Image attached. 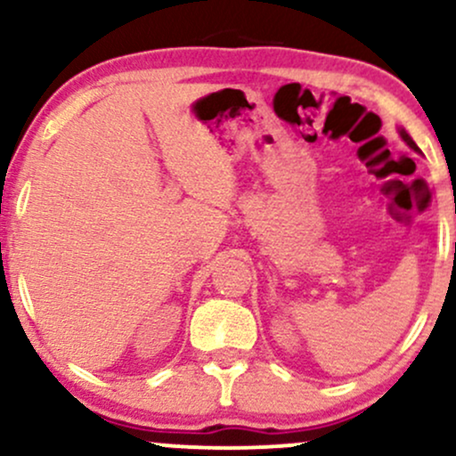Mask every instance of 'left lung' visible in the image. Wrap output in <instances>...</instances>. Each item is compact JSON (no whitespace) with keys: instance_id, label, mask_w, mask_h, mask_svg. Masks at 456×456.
<instances>
[{"instance_id":"1","label":"left lung","mask_w":456,"mask_h":456,"mask_svg":"<svg viewBox=\"0 0 456 456\" xmlns=\"http://www.w3.org/2000/svg\"><path fill=\"white\" fill-rule=\"evenodd\" d=\"M399 134H401V139H403V141H405V143H407V145H410V148H411L413 151H420V148H418V145H416V143H413V139L410 137V134H407V133H405V128H399Z\"/></svg>"}]
</instances>
